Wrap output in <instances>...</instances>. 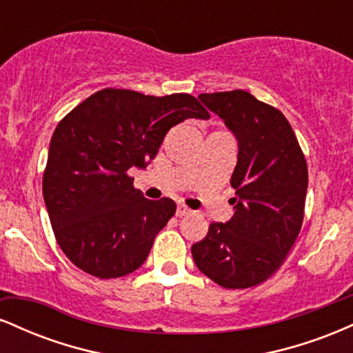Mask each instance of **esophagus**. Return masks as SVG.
Listing matches in <instances>:
<instances>
[{
  "label": "esophagus",
  "mask_w": 353,
  "mask_h": 353,
  "mask_svg": "<svg viewBox=\"0 0 353 353\" xmlns=\"http://www.w3.org/2000/svg\"><path fill=\"white\" fill-rule=\"evenodd\" d=\"M189 212H190V209L185 208V205H177V209H176V216H177V217L188 216Z\"/></svg>",
  "instance_id": "34e87169"
}]
</instances>
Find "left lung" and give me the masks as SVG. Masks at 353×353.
Returning a JSON list of instances; mask_svg holds the SVG:
<instances>
[{"label":"left lung","mask_w":353,"mask_h":353,"mask_svg":"<svg viewBox=\"0 0 353 353\" xmlns=\"http://www.w3.org/2000/svg\"><path fill=\"white\" fill-rule=\"evenodd\" d=\"M236 136L230 177L234 216L214 222L190 249L202 274L225 289H247L269 279L292 249L305 208L307 163L289 121L279 109L236 91L199 94Z\"/></svg>","instance_id":"obj_1"}]
</instances>
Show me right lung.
I'll use <instances>...</instances> for the list:
<instances>
[{"mask_svg":"<svg viewBox=\"0 0 353 353\" xmlns=\"http://www.w3.org/2000/svg\"><path fill=\"white\" fill-rule=\"evenodd\" d=\"M189 117L209 119L190 94L156 98L108 88L58 124L43 196L56 241L76 267L94 277L116 279L144 264L176 204L168 197L145 199L128 171L144 169L169 129Z\"/></svg>","mask_w":353,"mask_h":353,"instance_id":"right-lung-1","label":"right lung"}]
</instances>
